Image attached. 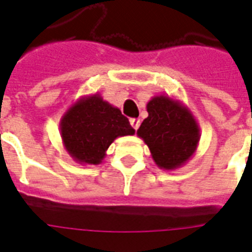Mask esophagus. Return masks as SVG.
I'll list each match as a JSON object with an SVG mask.
<instances>
[{
    "instance_id": "esophagus-1",
    "label": "esophagus",
    "mask_w": 252,
    "mask_h": 252,
    "mask_svg": "<svg viewBox=\"0 0 252 252\" xmlns=\"http://www.w3.org/2000/svg\"><path fill=\"white\" fill-rule=\"evenodd\" d=\"M129 123H131V126H133V129H137L139 126H140V120H139V119H131Z\"/></svg>"
}]
</instances>
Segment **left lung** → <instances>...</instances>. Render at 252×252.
<instances>
[{
  "instance_id": "1",
  "label": "left lung",
  "mask_w": 252,
  "mask_h": 252,
  "mask_svg": "<svg viewBox=\"0 0 252 252\" xmlns=\"http://www.w3.org/2000/svg\"><path fill=\"white\" fill-rule=\"evenodd\" d=\"M148 117L137 136L148 145L156 165L165 171L180 168L192 158L200 140V128L192 112L168 94L147 102Z\"/></svg>"
}]
</instances>
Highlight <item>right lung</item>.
<instances>
[{
    "instance_id": "right-lung-1",
    "label": "right lung",
    "mask_w": 252,
    "mask_h": 252,
    "mask_svg": "<svg viewBox=\"0 0 252 252\" xmlns=\"http://www.w3.org/2000/svg\"><path fill=\"white\" fill-rule=\"evenodd\" d=\"M133 133L135 129L120 109L102 100L98 93L80 97L60 121L65 150L80 164H100L117 137Z\"/></svg>"
}]
</instances>
